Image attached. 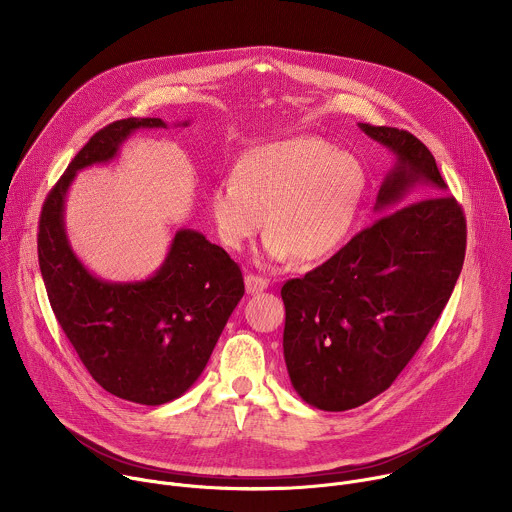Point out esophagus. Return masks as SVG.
<instances>
[{
	"label": "esophagus",
	"instance_id": "esophagus-1",
	"mask_svg": "<svg viewBox=\"0 0 512 512\" xmlns=\"http://www.w3.org/2000/svg\"><path fill=\"white\" fill-rule=\"evenodd\" d=\"M267 285H269V281L265 279V277H261V275H255V273H249L247 277H245V287H247V294H259V291H263V289H267Z\"/></svg>",
	"mask_w": 512,
	"mask_h": 512
}]
</instances>
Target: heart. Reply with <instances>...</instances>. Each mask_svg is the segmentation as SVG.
<instances>
[{
    "label": "heart",
    "mask_w": 512,
    "mask_h": 512,
    "mask_svg": "<svg viewBox=\"0 0 512 512\" xmlns=\"http://www.w3.org/2000/svg\"><path fill=\"white\" fill-rule=\"evenodd\" d=\"M362 162L318 137L269 141L245 152L235 176L218 180L208 194L216 235L241 251L265 227V255L302 263L334 255L350 237L367 196Z\"/></svg>",
    "instance_id": "obj_1"
}]
</instances>
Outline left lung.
Wrapping results in <instances>:
<instances>
[{
  "instance_id": "left-lung-1",
  "label": "left lung",
  "mask_w": 512,
  "mask_h": 512,
  "mask_svg": "<svg viewBox=\"0 0 512 512\" xmlns=\"http://www.w3.org/2000/svg\"><path fill=\"white\" fill-rule=\"evenodd\" d=\"M389 148L377 221L281 287L283 356L298 395L346 411L387 391L444 312L466 255V216L409 131L358 125Z\"/></svg>"
}]
</instances>
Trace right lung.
I'll return each mask as SVG.
<instances>
[{"mask_svg":"<svg viewBox=\"0 0 512 512\" xmlns=\"http://www.w3.org/2000/svg\"><path fill=\"white\" fill-rule=\"evenodd\" d=\"M141 127L166 123L158 117L113 121L68 164L42 206L38 263L52 312L91 377L119 399L162 405L196 383L245 283L229 253L192 229L176 233L166 261L145 281H103L72 253L64 233L70 182L79 170L113 160Z\"/></svg>","mask_w":512,"mask_h":512,"instance_id":"obj_1","label":"right lung"}]
</instances>
